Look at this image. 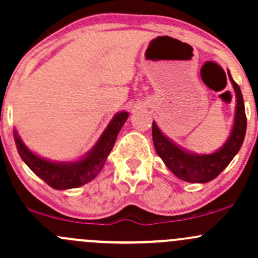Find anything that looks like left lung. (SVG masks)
<instances>
[{
  "instance_id": "8db88e82",
  "label": "left lung",
  "mask_w": 258,
  "mask_h": 258,
  "mask_svg": "<svg viewBox=\"0 0 258 258\" xmlns=\"http://www.w3.org/2000/svg\"><path fill=\"white\" fill-rule=\"evenodd\" d=\"M229 79L236 97L235 117L231 132L223 146L212 154H196L177 145L170 138L166 137L157 124L152 121V141L155 150L162 159L168 170L179 179L190 183H207L218 177L231 162L240 150L246 134V114L242 93L239 85L232 80L230 71Z\"/></svg>"
}]
</instances>
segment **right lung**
I'll use <instances>...</instances> for the list:
<instances>
[{
	"label": "right lung",
	"mask_w": 258,
	"mask_h": 258,
	"mask_svg": "<svg viewBox=\"0 0 258 258\" xmlns=\"http://www.w3.org/2000/svg\"><path fill=\"white\" fill-rule=\"evenodd\" d=\"M129 113L118 112L102 133L96 145L87 154L75 161H52L33 152L19 137L17 130H13L16 146L24 163L38 177L54 189H71L81 187L101 172L106 160L114 146L121 126L126 121Z\"/></svg>",
	"instance_id": "1"
}]
</instances>
